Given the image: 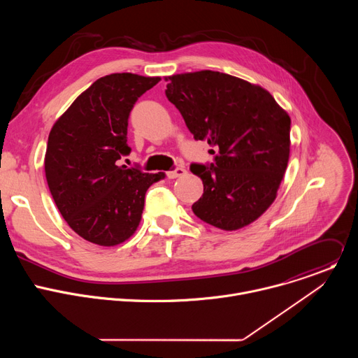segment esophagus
I'll use <instances>...</instances> for the list:
<instances>
[{
	"instance_id": "1",
	"label": "esophagus",
	"mask_w": 358,
	"mask_h": 358,
	"mask_svg": "<svg viewBox=\"0 0 358 358\" xmlns=\"http://www.w3.org/2000/svg\"><path fill=\"white\" fill-rule=\"evenodd\" d=\"M184 174H185V170H184L182 167H177L176 170H173V171H169V173H167V177H169L170 180H174V178L182 177Z\"/></svg>"
}]
</instances>
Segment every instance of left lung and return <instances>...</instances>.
I'll return each mask as SVG.
<instances>
[{"label": "left lung", "instance_id": "8db88e82", "mask_svg": "<svg viewBox=\"0 0 358 358\" xmlns=\"http://www.w3.org/2000/svg\"><path fill=\"white\" fill-rule=\"evenodd\" d=\"M166 96L195 140L215 155L210 166L191 164L203 184L194 214L225 231L258 220L276 198L290 152V117L258 85L199 71L166 78Z\"/></svg>", "mask_w": 358, "mask_h": 358}]
</instances>
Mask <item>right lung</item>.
I'll list each match as a JSON object with an SVG mask.
<instances>
[{
	"instance_id": "right-lung-1",
	"label": "right lung",
	"mask_w": 358,
	"mask_h": 358,
	"mask_svg": "<svg viewBox=\"0 0 358 358\" xmlns=\"http://www.w3.org/2000/svg\"><path fill=\"white\" fill-rule=\"evenodd\" d=\"M160 78L112 73L93 82L50 129L45 176L61 215L83 239L115 246L137 229L144 196L164 173L120 166L137 99Z\"/></svg>"
}]
</instances>
